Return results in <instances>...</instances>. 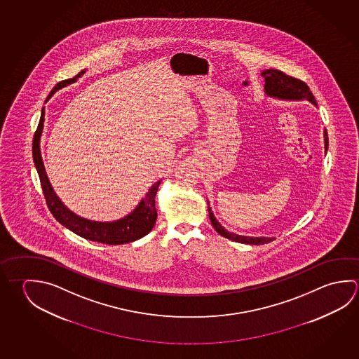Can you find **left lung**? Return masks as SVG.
Listing matches in <instances>:
<instances>
[{
    "label": "left lung",
    "instance_id": "1",
    "mask_svg": "<svg viewBox=\"0 0 359 359\" xmlns=\"http://www.w3.org/2000/svg\"><path fill=\"white\" fill-rule=\"evenodd\" d=\"M262 76L264 78V92L266 95L280 100H289V101H306L311 102L314 106L316 104L314 95L310 92L308 84L302 82L297 78L287 76L281 70L267 69L262 72ZM324 141H325V152L327 151V130L324 131ZM208 212H209V218L212 222V226L220 236L226 237L228 239H232L234 242L239 243H245V245H264L269 243L275 238H267V237H247V236H239L236 233L228 232L224 226H222L219 222L215 219L212 208L208 204Z\"/></svg>",
    "mask_w": 359,
    "mask_h": 359
}]
</instances>
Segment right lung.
<instances>
[{"mask_svg": "<svg viewBox=\"0 0 359 359\" xmlns=\"http://www.w3.org/2000/svg\"><path fill=\"white\" fill-rule=\"evenodd\" d=\"M78 76H81V74H78ZM74 81H76V78L57 83L54 89L51 90L48 100L57 89L62 88L65 84L74 82ZM44 108H43L40 122H39L38 128H36L34 140H32V158H34L35 168H36L39 177H40V184L43 188L45 201H46L51 214L54 215V218L60 224L67 226L72 232L76 233L83 238L100 242V243H106V245L130 243L136 239L142 238L147 233L151 232L156 218H158V212L155 208V196L158 193V185L161 180L155 182L151 188L149 189V193L146 194L142 201H140L139 205L133 212L126 215L125 218L116 220V222H93V220L84 219V218L78 217L73 212H70L69 209L64 205L51 188L46 171H45L44 163L41 158V152H40V136H41L43 126H44Z\"/></svg>", "mask_w": 359, "mask_h": 359, "instance_id": "add662e5", "label": "right lung"}]
</instances>
